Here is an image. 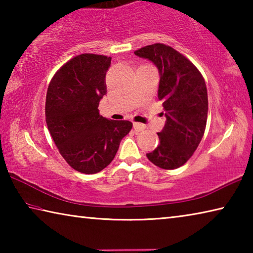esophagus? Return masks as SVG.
<instances>
[{"instance_id":"obj_1","label":"esophagus","mask_w":253,"mask_h":253,"mask_svg":"<svg viewBox=\"0 0 253 253\" xmlns=\"http://www.w3.org/2000/svg\"><path fill=\"white\" fill-rule=\"evenodd\" d=\"M132 126H134V129L137 131H142L145 129V128H146V126L143 125V124H140V123H134V125Z\"/></svg>"}]
</instances>
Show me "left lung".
Listing matches in <instances>:
<instances>
[{"instance_id": "1", "label": "left lung", "mask_w": 253, "mask_h": 253, "mask_svg": "<svg viewBox=\"0 0 253 253\" xmlns=\"http://www.w3.org/2000/svg\"><path fill=\"white\" fill-rule=\"evenodd\" d=\"M155 63L160 71L158 99L166 123L160 144L146 156L163 169H175L190 160L204 135L208 119V90L203 76L185 55L172 46L154 43L135 51Z\"/></svg>"}]
</instances>
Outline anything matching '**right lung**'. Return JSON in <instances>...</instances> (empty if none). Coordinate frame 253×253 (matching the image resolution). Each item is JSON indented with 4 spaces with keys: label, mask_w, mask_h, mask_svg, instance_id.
<instances>
[{
    "label": "right lung",
    "mask_w": 253,
    "mask_h": 253,
    "mask_svg": "<svg viewBox=\"0 0 253 253\" xmlns=\"http://www.w3.org/2000/svg\"><path fill=\"white\" fill-rule=\"evenodd\" d=\"M110 62L107 55H76L55 72L46 91L50 135L68 164L84 174L107 168L132 127L128 121H111L99 115Z\"/></svg>",
    "instance_id": "obj_1"
}]
</instances>
